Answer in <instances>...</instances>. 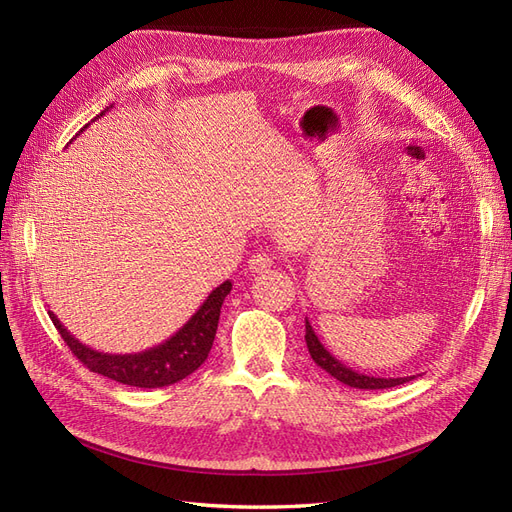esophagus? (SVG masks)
<instances>
[{"mask_svg":"<svg viewBox=\"0 0 512 512\" xmlns=\"http://www.w3.org/2000/svg\"><path fill=\"white\" fill-rule=\"evenodd\" d=\"M273 256L269 252H256L252 258H250V271L252 273H267L271 267H273Z\"/></svg>","mask_w":512,"mask_h":512,"instance_id":"esophagus-1","label":"esophagus"}]
</instances>
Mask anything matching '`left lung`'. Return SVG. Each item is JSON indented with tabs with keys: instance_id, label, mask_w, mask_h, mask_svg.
Masks as SVG:
<instances>
[{
	"instance_id": "obj_1",
	"label": "left lung",
	"mask_w": 512,
	"mask_h": 512,
	"mask_svg": "<svg viewBox=\"0 0 512 512\" xmlns=\"http://www.w3.org/2000/svg\"><path fill=\"white\" fill-rule=\"evenodd\" d=\"M305 342H307V350H309V354H312L314 363L318 367H322L324 371H327V374H331L333 378H337L339 382L352 386V389H369V391H374V389H391V386L404 384V382H410V380L416 378V376H406V378H374V376H365V374H359V371L346 367L342 361H337L335 356L320 344V339L314 333L312 324H309L307 318H305Z\"/></svg>"
}]
</instances>
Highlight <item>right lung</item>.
I'll return each mask as SVG.
<instances>
[{"instance_id": "1", "label": "right lung", "mask_w": 512, "mask_h": 512, "mask_svg": "<svg viewBox=\"0 0 512 512\" xmlns=\"http://www.w3.org/2000/svg\"><path fill=\"white\" fill-rule=\"evenodd\" d=\"M230 288V282L220 284L173 337L156 348L138 354H106L91 350L70 335L53 312H49V316L66 346L89 371L121 384L138 386V389H160V386L188 378L207 361L215 331H218L220 309Z\"/></svg>"}]
</instances>
